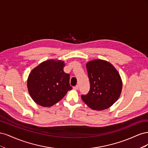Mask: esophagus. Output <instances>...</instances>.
Wrapping results in <instances>:
<instances>
[{"label": "esophagus", "mask_w": 148, "mask_h": 148, "mask_svg": "<svg viewBox=\"0 0 148 148\" xmlns=\"http://www.w3.org/2000/svg\"><path fill=\"white\" fill-rule=\"evenodd\" d=\"M73 89H75V90H78V89H79V86H78V85H76L75 86L73 87Z\"/></svg>", "instance_id": "1"}]
</instances>
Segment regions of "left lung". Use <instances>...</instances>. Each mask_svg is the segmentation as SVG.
<instances>
[{"label":"left lung","mask_w":148,"mask_h":148,"mask_svg":"<svg viewBox=\"0 0 148 148\" xmlns=\"http://www.w3.org/2000/svg\"><path fill=\"white\" fill-rule=\"evenodd\" d=\"M86 69L90 89L87 95H82V100L93 110L109 108L118 100L122 92L119 73L109 62L101 59L88 62Z\"/></svg>","instance_id":"8db88e82"}]
</instances>
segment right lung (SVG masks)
<instances>
[{"label":"right lung","instance_id":"right-lung-1","mask_svg":"<svg viewBox=\"0 0 148 148\" xmlns=\"http://www.w3.org/2000/svg\"><path fill=\"white\" fill-rule=\"evenodd\" d=\"M64 62L49 60L34 68L28 78L31 98L38 105L51 107L60 101L72 87L70 75L64 71Z\"/></svg>","mask_w":148,"mask_h":148}]
</instances>
